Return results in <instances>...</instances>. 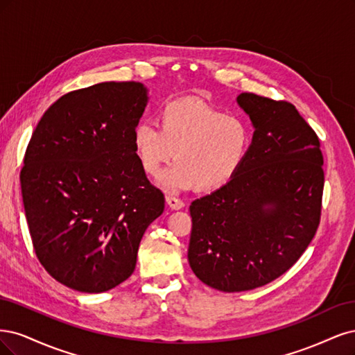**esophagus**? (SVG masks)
Returning <instances> with one entry per match:
<instances>
[{"label": "esophagus", "mask_w": 355, "mask_h": 355, "mask_svg": "<svg viewBox=\"0 0 355 355\" xmlns=\"http://www.w3.org/2000/svg\"><path fill=\"white\" fill-rule=\"evenodd\" d=\"M166 203H168V207L171 209H174V211H178V209H181L182 207H184V202L174 198V196H166Z\"/></svg>", "instance_id": "obj_1"}]
</instances>
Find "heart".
Returning <instances> with one entry per match:
<instances>
[{"instance_id": "obj_1", "label": "heart", "mask_w": 355, "mask_h": 355, "mask_svg": "<svg viewBox=\"0 0 355 355\" xmlns=\"http://www.w3.org/2000/svg\"><path fill=\"white\" fill-rule=\"evenodd\" d=\"M250 144L252 131L242 118L194 98L165 105L159 130L139 123L132 132L135 157L147 175L157 177L171 159L177 161L161 181L168 191L220 189L242 168Z\"/></svg>"}]
</instances>
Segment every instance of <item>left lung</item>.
I'll use <instances>...</instances> for the list:
<instances>
[{"mask_svg": "<svg viewBox=\"0 0 355 355\" xmlns=\"http://www.w3.org/2000/svg\"><path fill=\"white\" fill-rule=\"evenodd\" d=\"M254 127L237 174L190 205L189 264L221 292L261 288L288 271L313 240L322 212L323 155L313 128L288 101L243 93Z\"/></svg>", "mask_w": 355, "mask_h": 355, "instance_id": "obj_1", "label": "left lung"}]
</instances>
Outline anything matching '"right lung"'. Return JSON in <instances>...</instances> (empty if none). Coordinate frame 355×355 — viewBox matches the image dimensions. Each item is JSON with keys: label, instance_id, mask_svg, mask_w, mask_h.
Masks as SVG:
<instances>
[{"label": "right lung", "instance_id": "obj_1", "mask_svg": "<svg viewBox=\"0 0 355 355\" xmlns=\"http://www.w3.org/2000/svg\"><path fill=\"white\" fill-rule=\"evenodd\" d=\"M147 103L141 83L96 84L53 103L32 132L20 171L29 233L42 267L73 291L127 280L164 212L132 147Z\"/></svg>", "mask_w": 355, "mask_h": 355}]
</instances>
